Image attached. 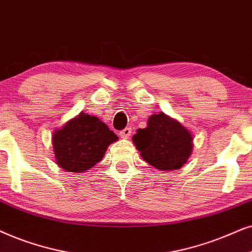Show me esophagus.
Listing matches in <instances>:
<instances>
[{
	"mask_svg": "<svg viewBox=\"0 0 252 252\" xmlns=\"http://www.w3.org/2000/svg\"><path fill=\"white\" fill-rule=\"evenodd\" d=\"M130 135H131V128H126L123 129L122 131H120V136L122 137V138H128Z\"/></svg>",
	"mask_w": 252,
	"mask_h": 252,
	"instance_id": "34e87169",
	"label": "esophagus"
}]
</instances>
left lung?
I'll return each instance as SVG.
<instances>
[{
    "mask_svg": "<svg viewBox=\"0 0 252 252\" xmlns=\"http://www.w3.org/2000/svg\"><path fill=\"white\" fill-rule=\"evenodd\" d=\"M192 133L186 126L162 112L151 115L146 128L138 129L132 136L140 157L161 172L186 165L192 153Z\"/></svg>",
    "mask_w": 252,
    "mask_h": 252,
    "instance_id": "left-lung-1",
    "label": "left lung"
}]
</instances>
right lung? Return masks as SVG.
Returning <instances> with one entry per match:
<instances>
[{
  "label": "right lung",
  "mask_w": 252,
  "mask_h": 252,
  "mask_svg": "<svg viewBox=\"0 0 252 252\" xmlns=\"http://www.w3.org/2000/svg\"><path fill=\"white\" fill-rule=\"evenodd\" d=\"M119 139L96 116L80 112L52 136L56 163L69 173H83L102 160L107 147Z\"/></svg>",
  "instance_id": "add662e5"
}]
</instances>
